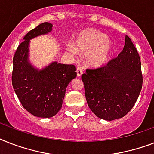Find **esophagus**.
<instances>
[{"label":"esophagus","instance_id":"34e87169","mask_svg":"<svg viewBox=\"0 0 154 154\" xmlns=\"http://www.w3.org/2000/svg\"><path fill=\"white\" fill-rule=\"evenodd\" d=\"M82 73H83V69H82V68H81V67H80V66L77 67V77H81V74H82Z\"/></svg>","mask_w":154,"mask_h":154}]
</instances>
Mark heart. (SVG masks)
I'll use <instances>...</instances> for the list:
<instances>
[{"instance_id": "obj_1", "label": "heart", "mask_w": 154, "mask_h": 154, "mask_svg": "<svg viewBox=\"0 0 154 154\" xmlns=\"http://www.w3.org/2000/svg\"><path fill=\"white\" fill-rule=\"evenodd\" d=\"M73 46L68 47L67 51L75 55L77 52H85V59L88 64L98 66L107 59L112 44L107 37L94 28H85L75 36Z\"/></svg>"}]
</instances>
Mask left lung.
Here are the masks:
<instances>
[{
    "mask_svg": "<svg viewBox=\"0 0 154 154\" xmlns=\"http://www.w3.org/2000/svg\"><path fill=\"white\" fill-rule=\"evenodd\" d=\"M88 105L102 119L122 118L132 109L142 87L141 61L128 36L119 55L81 75Z\"/></svg>",
    "mask_w": 154,
    "mask_h": 154,
    "instance_id": "left-lung-1",
    "label": "left lung"
}]
</instances>
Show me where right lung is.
Wrapping results in <instances>:
<instances>
[{
	"label": "right lung",
	"instance_id": "1",
	"mask_svg": "<svg viewBox=\"0 0 154 154\" xmlns=\"http://www.w3.org/2000/svg\"><path fill=\"white\" fill-rule=\"evenodd\" d=\"M52 24L42 23L23 37L13 56L12 83L21 104L33 116L51 118L62 108L66 88L77 77L74 65L54 62L42 70L34 69L27 62L29 40L51 32Z\"/></svg>",
	"mask_w": 154,
	"mask_h": 154
}]
</instances>
